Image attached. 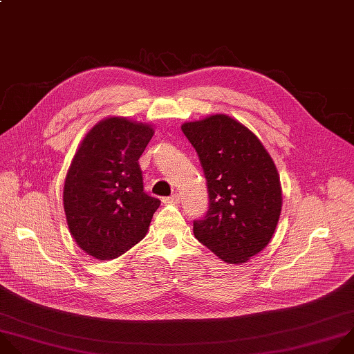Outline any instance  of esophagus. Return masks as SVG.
<instances>
[{
    "label": "esophagus",
    "instance_id": "esophagus-1",
    "mask_svg": "<svg viewBox=\"0 0 354 354\" xmlns=\"http://www.w3.org/2000/svg\"><path fill=\"white\" fill-rule=\"evenodd\" d=\"M165 203H178L180 202V195L178 194H173L171 196H166L163 198Z\"/></svg>",
    "mask_w": 354,
    "mask_h": 354
}]
</instances>
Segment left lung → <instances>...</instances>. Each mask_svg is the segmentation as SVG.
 Wrapping results in <instances>:
<instances>
[{
  "label": "left lung",
  "mask_w": 354,
  "mask_h": 354,
  "mask_svg": "<svg viewBox=\"0 0 354 354\" xmlns=\"http://www.w3.org/2000/svg\"><path fill=\"white\" fill-rule=\"evenodd\" d=\"M181 129L198 155L209 196L194 234L225 262H247L268 245L280 216L276 167L259 139L229 115L185 122Z\"/></svg>",
  "instance_id": "8db88e82"
}]
</instances>
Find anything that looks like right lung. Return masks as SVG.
I'll use <instances>...</instances> for the list:
<instances>
[{"instance_id":"right-lung-1","label":"right lung","mask_w":354,"mask_h":354,"mask_svg":"<svg viewBox=\"0 0 354 354\" xmlns=\"http://www.w3.org/2000/svg\"><path fill=\"white\" fill-rule=\"evenodd\" d=\"M152 136L149 125L111 117L91 129L71 163L64 185L68 227L100 261L142 240L160 205L144 191L138 162Z\"/></svg>"}]
</instances>
